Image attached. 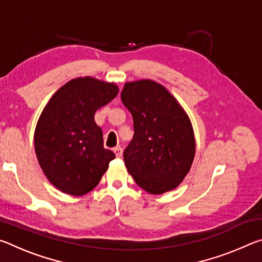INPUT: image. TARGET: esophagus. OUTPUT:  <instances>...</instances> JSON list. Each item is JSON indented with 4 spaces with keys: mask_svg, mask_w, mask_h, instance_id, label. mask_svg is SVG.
<instances>
[{
    "mask_svg": "<svg viewBox=\"0 0 262 262\" xmlns=\"http://www.w3.org/2000/svg\"><path fill=\"white\" fill-rule=\"evenodd\" d=\"M113 151H114V154H115V156H117L118 158H120V157H122V148H120V147H117V148H114L113 149Z\"/></svg>",
    "mask_w": 262,
    "mask_h": 262,
    "instance_id": "esophagus-1",
    "label": "esophagus"
}]
</instances>
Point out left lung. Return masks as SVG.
<instances>
[{
    "mask_svg": "<svg viewBox=\"0 0 262 262\" xmlns=\"http://www.w3.org/2000/svg\"><path fill=\"white\" fill-rule=\"evenodd\" d=\"M121 100L134 122V136L123 151L135 183L150 194L176 188L192 166V125L173 96L149 79L126 83Z\"/></svg>",
    "mask_w": 262,
    "mask_h": 262,
    "instance_id": "obj_1",
    "label": "left lung"
}]
</instances>
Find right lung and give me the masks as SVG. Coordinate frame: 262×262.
<instances>
[{
	"label": "right lung",
	"instance_id": "1",
	"mask_svg": "<svg viewBox=\"0 0 262 262\" xmlns=\"http://www.w3.org/2000/svg\"><path fill=\"white\" fill-rule=\"evenodd\" d=\"M118 92L113 83L78 77L59 89L43 108L34 149L43 173L61 192L76 196L89 193L115 158L104 148L103 132L94 115Z\"/></svg>",
	"mask_w": 262,
	"mask_h": 262
}]
</instances>
